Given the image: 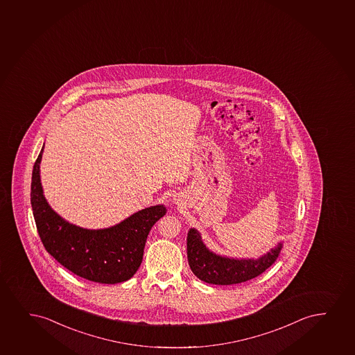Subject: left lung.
<instances>
[{
  "label": "left lung",
  "instance_id": "8db88e82",
  "mask_svg": "<svg viewBox=\"0 0 355 355\" xmlns=\"http://www.w3.org/2000/svg\"><path fill=\"white\" fill-rule=\"evenodd\" d=\"M282 245L279 243L259 259H229L216 256L202 243L197 230L191 229L187 236V258L193 274L198 279L211 284H235L254 279L274 264Z\"/></svg>",
  "mask_w": 355,
  "mask_h": 355
}]
</instances>
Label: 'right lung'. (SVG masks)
<instances>
[{"label":"right lung","instance_id":"1","mask_svg":"<svg viewBox=\"0 0 355 355\" xmlns=\"http://www.w3.org/2000/svg\"><path fill=\"white\" fill-rule=\"evenodd\" d=\"M42 153L43 148L32 171L31 204L45 250L83 279L110 284L130 279L143 261L148 232L166 215V207H148L120 225L101 230L69 225L50 209L43 196L40 179Z\"/></svg>","mask_w":355,"mask_h":355}]
</instances>
